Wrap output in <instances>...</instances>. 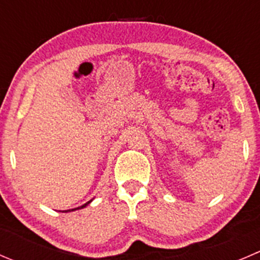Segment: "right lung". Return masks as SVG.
Instances as JSON below:
<instances>
[{
	"instance_id": "1",
	"label": "right lung",
	"mask_w": 260,
	"mask_h": 260,
	"mask_svg": "<svg viewBox=\"0 0 260 260\" xmlns=\"http://www.w3.org/2000/svg\"><path fill=\"white\" fill-rule=\"evenodd\" d=\"M90 202H91V201H90ZM90 202H87V203H85L84 206H81V207H77V208H84V207H86L87 205H89ZM77 208H72V210H67V211H63V212H69V211H75V210H77Z\"/></svg>"
}]
</instances>
